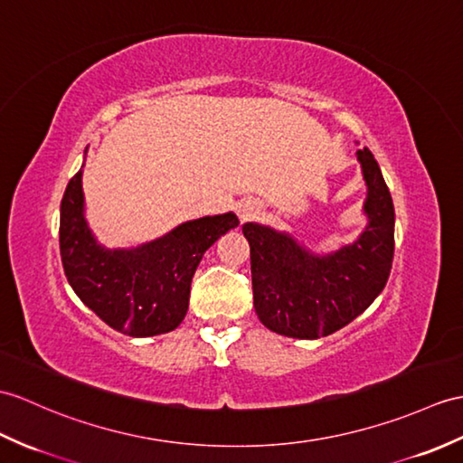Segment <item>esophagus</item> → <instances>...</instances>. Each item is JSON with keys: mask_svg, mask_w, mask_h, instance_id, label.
<instances>
[{"mask_svg": "<svg viewBox=\"0 0 463 463\" xmlns=\"http://www.w3.org/2000/svg\"><path fill=\"white\" fill-rule=\"evenodd\" d=\"M239 213H241V217H242V219L250 217V214H254V213H256V203H252V201H246V203H242L241 209H239Z\"/></svg>", "mask_w": 463, "mask_h": 463, "instance_id": "esophagus-1", "label": "esophagus"}]
</instances>
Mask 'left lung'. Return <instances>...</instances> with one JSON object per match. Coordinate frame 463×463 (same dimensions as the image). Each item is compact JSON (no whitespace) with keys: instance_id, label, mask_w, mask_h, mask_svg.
Masks as SVG:
<instances>
[{"instance_id":"1","label":"left lung","mask_w":463,"mask_h":463,"mask_svg":"<svg viewBox=\"0 0 463 463\" xmlns=\"http://www.w3.org/2000/svg\"><path fill=\"white\" fill-rule=\"evenodd\" d=\"M357 159L367 183V227L353 244L316 254L292 234L258 222L242 224L250 244L258 319L286 337L317 339L361 316L389 280L394 256V205L377 159L367 147Z\"/></svg>"}]
</instances>
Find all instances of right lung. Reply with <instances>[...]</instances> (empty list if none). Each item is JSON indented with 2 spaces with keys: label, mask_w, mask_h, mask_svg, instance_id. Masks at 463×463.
<instances>
[{
  "label": "right lung",
  "mask_w": 463,
  "mask_h": 463,
  "mask_svg": "<svg viewBox=\"0 0 463 463\" xmlns=\"http://www.w3.org/2000/svg\"><path fill=\"white\" fill-rule=\"evenodd\" d=\"M82 167L61 201V260L71 288L124 335L174 331L187 314L191 280L203 254L221 234L239 227V219L234 213L214 214L183 222L134 249H104L84 219Z\"/></svg>",
  "instance_id": "add662e5"
}]
</instances>
